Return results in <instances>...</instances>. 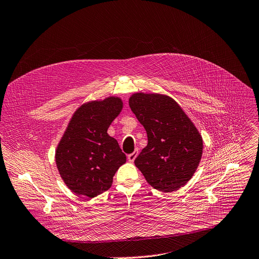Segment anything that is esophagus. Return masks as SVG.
<instances>
[{
  "label": "esophagus",
  "mask_w": 259,
  "mask_h": 259,
  "mask_svg": "<svg viewBox=\"0 0 259 259\" xmlns=\"http://www.w3.org/2000/svg\"><path fill=\"white\" fill-rule=\"evenodd\" d=\"M137 155H138V151L135 150L133 153H131V154L128 155V161H129V162H133V161L135 160V158L137 157Z\"/></svg>",
  "instance_id": "obj_1"
}]
</instances>
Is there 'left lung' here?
I'll use <instances>...</instances> for the list:
<instances>
[{"label": "left lung", "mask_w": 259, "mask_h": 259, "mask_svg": "<svg viewBox=\"0 0 259 259\" xmlns=\"http://www.w3.org/2000/svg\"><path fill=\"white\" fill-rule=\"evenodd\" d=\"M129 106L148 134V145L134 163L147 182L162 192L191 180L202 156V137L182 107L162 94L134 93Z\"/></svg>", "instance_id": "1"}]
</instances>
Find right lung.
I'll use <instances>...</instances> for the list:
<instances>
[{"instance_id":"right-lung-1","label":"right lung","mask_w":259,"mask_h":259,"mask_svg":"<svg viewBox=\"0 0 259 259\" xmlns=\"http://www.w3.org/2000/svg\"><path fill=\"white\" fill-rule=\"evenodd\" d=\"M123 108L120 97L109 96L80 105L69 121L56 150V163L66 186L90 198L108 190L116 170L126 162L107 129Z\"/></svg>"}]
</instances>
